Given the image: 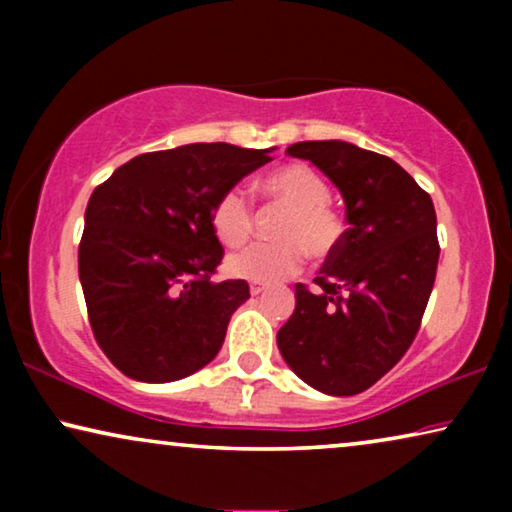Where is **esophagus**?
Instances as JSON below:
<instances>
[{"instance_id": "esophagus-1", "label": "esophagus", "mask_w": 512, "mask_h": 512, "mask_svg": "<svg viewBox=\"0 0 512 512\" xmlns=\"http://www.w3.org/2000/svg\"><path fill=\"white\" fill-rule=\"evenodd\" d=\"M249 291H251V296H261V293L265 291V284L251 282V284H249Z\"/></svg>"}]
</instances>
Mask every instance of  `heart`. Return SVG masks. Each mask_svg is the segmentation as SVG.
Masks as SVG:
<instances>
[{
    "label": "heart",
    "instance_id": "heart-1",
    "mask_svg": "<svg viewBox=\"0 0 512 512\" xmlns=\"http://www.w3.org/2000/svg\"><path fill=\"white\" fill-rule=\"evenodd\" d=\"M261 191L277 205L289 209L279 221V242H256L228 258L230 275L254 282H279L305 265L310 254L314 261H326L338 251L345 237V221L331 207V186L317 170L305 163H291L265 174ZM212 228L226 247H242L254 233V207L242 188H228L212 207Z\"/></svg>",
    "mask_w": 512,
    "mask_h": 512
}]
</instances>
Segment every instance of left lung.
I'll return each instance as SVG.
<instances>
[{"label":"left lung","mask_w":512,"mask_h":512,"mask_svg":"<svg viewBox=\"0 0 512 512\" xmlns=\"http://www.w3.org/2000/svg\"><path fill=\"white\" fill-rule=\"evenodd\" d=\"M319 167L345 198V230L317 289L296 284V310L277 345L300 380L354 396L387 375L422 326L438 268L431 195L401 165L347 142L286 149Z\"/></svg>","instance_id":"8db88e82"}]
</instances>
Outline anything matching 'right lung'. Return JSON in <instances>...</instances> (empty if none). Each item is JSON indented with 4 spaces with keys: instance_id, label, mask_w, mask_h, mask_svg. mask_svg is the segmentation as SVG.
Instances as JSON below:
<instances>
[{
    "instance_id": "right-lung-1",
    "label": "right lung",
    "mask_w": 512,
    "mask_h": 512,
    "mask_svg": "<svg viewBox=\"0 0 512 512\" xmlns=\"http://www.w3.org/2000/svg\"><path fill=\"white\" fill-rule=\"evenodd\" d=\"M268 153L223 142L142 153L90 195L79 277L97 345L123 375L172 382L219 354L249 284L212 279L223 258L212 207Z\"/></svg>"
}]
</instances>
